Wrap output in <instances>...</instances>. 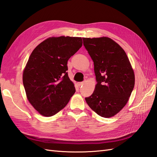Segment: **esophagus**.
I'll list each match as a JSON object with an SVG mask.
<instances>
[{"label": "esophagus", "mask_w": 157, "mask_h": 157, "mask_svg": "<svg viewBox=\"0 0 157 157\" xmlns=\"http://www.w3.org/2000/svg\"><path fill=\"white\" fill-rule=\"evenodd\" d=\"M83 84H84V82H78V83H77V85H78V86L80 87V86H82V85H83Z\"/></svg>", "instance_id": "obj_1"}]
</instances>
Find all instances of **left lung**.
Masks as SVG:
<instances>
[{"label":"left lung","instance_id":"8db88e82","mask_svg":"<svg viewBox=\"0 0 157 157\" xmlns=\"http://www.w3.org/2000/svg\"><path fill=\"white\" fill-rule=\"evenodd\" d=\"M82 40L94 62L97 82L86 102L99 116L112 117L127 104L135 86L131 63L121 46L109 37Z\"/></svg>","mask_w":157,"mask_h":157}]
</instances>
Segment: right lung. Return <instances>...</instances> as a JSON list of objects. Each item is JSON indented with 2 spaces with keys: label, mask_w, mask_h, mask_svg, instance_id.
I'll list each match as a JSON object with an SVG mask.
<instances>
[{
  "label": "right lung",
  "mask_w": 157,
  "mask_h": 157,
  "mask_svg": "<svg viewBox=\"0 0 157 157\" xmlns=\"http://www.w3.org/2000/svg\"><path fill=\"white\" fill-rule=\"evenodd\" d=\"M81 37H50L33 50L22 75L26 97L44 117L65 107L75 93L67 62L82 47Z\"/></svg>",
  "instance_id": "right-lung-1"
}]
</instances>
